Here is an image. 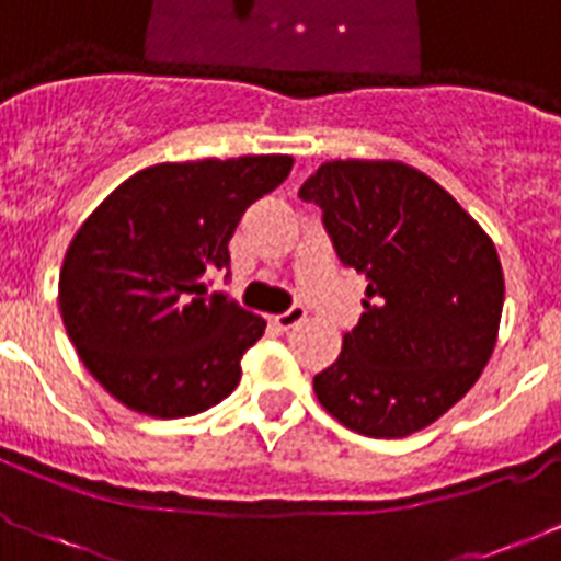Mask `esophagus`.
Listing matches in <instances>:
<instances>
[{"label": "esophagus", "instance_id": "esophagus-1", "mask_svg": "<svg viewBox=\"0 0 561 561\" xmlns=\"http://www.w3.org/2000/svg\"><path fill=\"white\" fill-rule=\"evenodd\" d=\"M305 317H308V310L302 308V305H294V308H288L285 313H279V317H271V322L279 328V331H290V328H296L299 322H305Z\"/></svg>", "mask_w": 561, "mask_h": 561}]
</instances>
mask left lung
Listing matches in <instances>:
<instances>
[{
	"label": "left lung",
	"instance_id": "1",
	"mask_svg": "<svg viewBox=\"0 0 561 561\" xmlns=\"http://www.w3.org/2000/svg\"><path fill=\"white\" fill-rule=\"evenodd\" d=\"M342 265L365 273V313L331 368L322 408L374 439H402L473 388L496 345L505 276L491 237L431 176L402 162L336 159L299 187Z\"/></svg>",
	"mask_w": 561,
	"mask_h": 561
}]
</instances>
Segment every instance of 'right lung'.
Here are the masks:
<instances>
[{
  "label": "right lung",
  "mask_w": 561,
  "mask_h": 561,
  "mask_svg": "<svg viewBox=\"0 0 561 561\" xmlns=\"http://www.w3.org/2000/svg\"><path fill=\"white\" fill-rule=\"evenodd\" d=\"M290 157L162 162L134 173L77 230L59 308L79 359L130 411L179 419L222 402L265 319L208 276L253 202L288 179Z\"/></svg>",
  "instance_id": "right-lung-1"
}]
</instances>
